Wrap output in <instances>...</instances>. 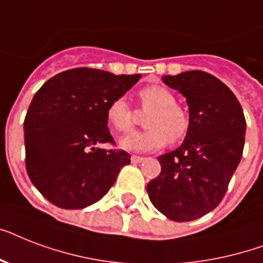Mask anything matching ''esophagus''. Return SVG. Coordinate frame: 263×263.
<instances>
[{"instance_id": "34e87169", "label": "esophagus", "mask_w": 263, "mask_h": 263, "mask_svg": "<svg viewBox=\"0 0 263 263\" xmlns=\"http://www.w3.org/2000/svg\"><path fill=\"white\" fill-rule=\"evenodd\" d=\"M131 161L134 162V164H140V162H143L144 158H143V157H140V156H132Z\"/></svg>"}]
</instances>
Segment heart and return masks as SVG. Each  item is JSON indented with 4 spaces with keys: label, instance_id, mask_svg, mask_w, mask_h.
Masks as SVG:
<instances>
[{
    "label": "heart",
    "instance_id": "obj_1",
    "mask_svg": "<svg viewBox=\"0 0 263 263\" xmlns=\"http://www.w3.org/2000/svg\"><path fill=\"white\" fill-rule=\"evenodd\" d=\"M143 109H152L146 119L148 129L132 132L120 140V146L131 152H153L165 144L179 143L190 131V115L185 107L176 102L171 90L152 84L139 91ZM106 119L119 132H128L134 125V113L124 98L113 99L106 109Z\"/></svg>",
    "mask_w": 263,
    "mask_h": 263
}]
</instances>
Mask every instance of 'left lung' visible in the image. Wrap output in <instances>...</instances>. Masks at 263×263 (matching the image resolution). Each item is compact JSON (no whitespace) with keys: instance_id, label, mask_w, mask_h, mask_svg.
<instances>
[{"instance_id":"1","label":"left lung","mask_w":263,"mask_h":263,"mask_svg":"<svg viewBox=\"0 0 263 263\" xmlns=\"http://www.w3.org/2000/svg\"><path fill=\"white\" fill-rule=\"evenodd\" d=\"M162 80L187 99L190 131L179 148L158 157L161 173L147 192L158 212L185 222L214 210L224 198L241 160L246 119L235 94L208 72Z\"/></svg>"}]
</instances>
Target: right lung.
<instances>
[{"instance_id":"1","label":"right lung","mask_w":263,"mask_h":263,"mask_svg":"<svg viewBox=\"0 0 263 263\" xmlns=\"http://www.w3.org/2000/svg\"><path fill=\"white\" fill-rule=\"evenodd\" d=\"M94 68H75L51 78L36 91L24 119L26 169L49 202L83 209L115 184L131 156L117 148L107 128V105L140 79Z\"/></svg>"}]
</instances>
